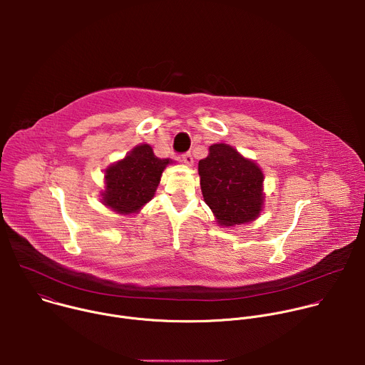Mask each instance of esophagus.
<instances>
[{"label":"esophagus","instance_id":"34e87169","mask_svg":"<svg viewBox=\"0 0 365 365\" xmlns=\"http://www.w3.org/2000/svg\"><path fill=\"white\" fill-rule=\"evenodd\" d=\"M183 163L186 165V166H192L193 165V155L190 154V153H186V154H183Z\"/></svg>","mask_w":365,"mask_h":365}]
</instances>
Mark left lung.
I'll return each instance as SVG.
<instances>
[{"mask_svg": "<svg viewBox=\"0 0 365 365\" xmlns=\"http://www.w3.org/2000/svg\"><path fill=\"white\" fill-rule=\"evenodd\" d=\"M205 203L221 227L255 221L264 207V173L254 160L230 144L210 147L207 158L197 165Z\"/></svg>", "mask_w": 365, "mask_h": 365, "instance_id": "8db88e82", "label": "left lung"}]
</instances>
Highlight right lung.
I'll use <instances>...</instances> for the list:
<instances>
[{
  "label": "right lung",
  "instance_id": "obj_1",
  "mask_svg": "<svg viewBox=\"0 0 365 365\" xmlns=\"http://www.w3.org/2000/svg\"><path fill=\"white\" fill-rule=\"evenodd\" d=\"M170 159H159L147 143L135 145L125 158L103 170L101 202L120 215H134L154 197Z\"/></svg>",
  "mask_w": 365,
  "mask_h": 365
}]
</instances>
